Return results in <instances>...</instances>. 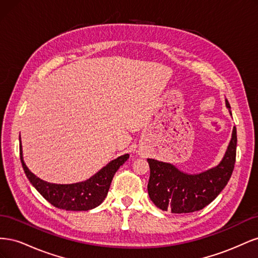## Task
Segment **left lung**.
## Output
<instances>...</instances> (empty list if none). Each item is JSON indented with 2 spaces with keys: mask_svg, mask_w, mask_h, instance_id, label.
I'll use <instances>...</instances> for the list:
<instances>
[{
  "mask_svg": "<svg viewBox=\"0 0 258 258\" xmlns=\"http://www.w3.org/2000/svg\"><path fill=\"white\" fill-rule=\"evenodd\" d=\"M226 106L230 104L226 100ZM237 129L222 161L214 168L197 174H188L168 162L147 159L151 174L147 190L154 205L172 213H191L211 204L227 185L236 162Z\"/></svg>",
  "mask_w": 258,
  "mask_h": 258,
  "instance_id": "1",
  "label": "left lung"
}]
</instances>
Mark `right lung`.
I'll return each mask as SVG.
<instances>
[{"instance_id":"right-lung-1","label":"right lung","mask_w":258,"mask_h":258,"mask_svg":"<svg viewBox=\"0 0 258 258\" xmlns=\"http://www.w3.org/2000/svg\"><path fill=\"white\" fill-rule=\"evenodd\" d=\"M20 142V160L25 173L36 190L49 204L58 209L67 211H87L102 204L110 189L112 179L116 171L129 158V154L108 162L99 172L84 182L74 184H53L45 182L33 174L26 166L22 156Z\"/></svg>"}]
</instances>
